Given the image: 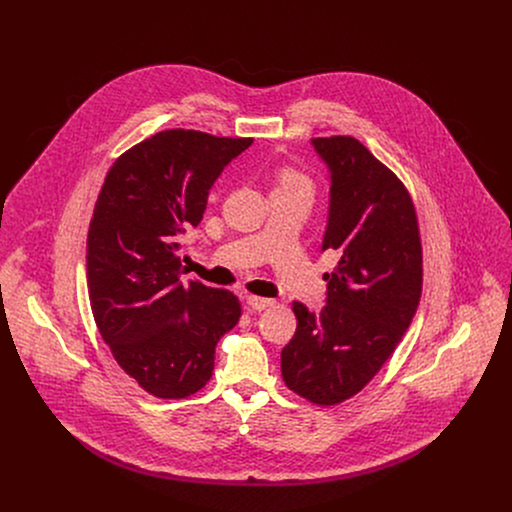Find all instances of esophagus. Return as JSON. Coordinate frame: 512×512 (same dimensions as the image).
<instances>
[{
    "label": "esophagus",
    "instance_id": "esophagus-1",
    "mask_svg": "<svg viewBox=\"0 0 512 512\" xmlns=\"http://www.w3.org/2000/svg\"><path fill=\"white\" fill-rule=\"evenodd\" d=\"M246 303H248L254 311H264V309H268L270 305H274V299L258 297V295H248V297H246Z\"/></svg>",
    "mask_w": 512,
    "mask_h": 512
}]
</instances>
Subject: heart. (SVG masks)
I'll return each mask as SVG.
<instances>
[{"instance_id": "heart-1", "label": "heart", "mask_w": 512, "mask_h": 512, "mask_svg": "<svg viewBox=\"0 0 512 512\" xmlns=\"http://www.w3.org/2000/svg\"><path fill=\"white\" fill-rule=\"evenodd\" d=\"M280 185L282 187H305V189H311L309 179L303 177L297 171H292V169H286V171L280 173Z\"/></svg>"}]
</instances>
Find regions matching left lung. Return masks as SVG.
Here are the masks:
<instances>
[{"mask_svg":"<svg viewBox=\"0 0 512 512\" xmlns=\"http://www.w3.org/2000/svg\"><path fill=\"white\" fill-rule=\"evenodd\" d=\"M327 165L329 213L321 252L341 254L325 274L319 313L293 301L297 329L282 349V376L299 396L339 404L388 361L420 303L422 244L406 187L359 140H311Z\"/></svg>","mask_w":512,"mask_h":512,"instance_id":"obj_1","label":"left lung"}]
</instances>
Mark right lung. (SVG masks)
<instances>
[{
    "mask_svg": "<svg viewBox=\"0 0 512 512\" xmlns=\"http://www.w3.org/2000/svg\"><path fill=\"white\" fill-rule=\"evenodd\" d=\"M250 146V138L159 132L114 161L94 205L92 315L118 365L157 398L201 390L220 337L240 319L234 293L183 280L179 236L203 220L213 183Z\"/></svg>",
    "mask_w": 512,
    "mask_h": 512,
    "instance_id": "obj_1",
    "label": "right lung"
}]
</instances>
